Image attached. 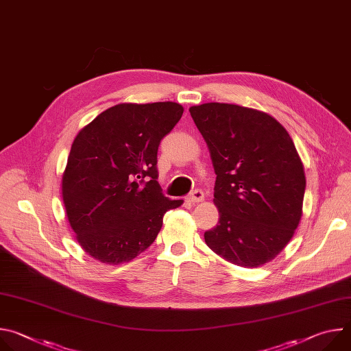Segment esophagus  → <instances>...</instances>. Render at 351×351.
Wrapping results in <instances>:
<instances>
[{
  "mask_svg": "<svg viewBox=\"0 0 351 351\" xmlns=\"http://www.w3.org/2000/svg\"><path fill=\"white\" fill-rule=\"evenodd\" d=\"M203 199H204V193L202 190H198V189L191 191L190 195H189L190 203H199V202H203Z\"/></svg>",
  "mask_w": 351,
  "mask_h": 351,
  "instance_id": "obj_1",
  "label": "esophagus"
}]
</instances>
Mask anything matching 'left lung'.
<instances>
[{
	"instance_id": "8db88e82",
	"label": "left lung",
	"mask_w": 351,
	"mask_h": 351,
	"mask_svg": "<svg viewBox=\"0 0 351 351\" xmlns=\"http://www.w3.org/2000/svg\"><path fill=\"white\" fill-rule=\"evenodd\" d=\"M217 175L218 225L204 233L223 260L245 268L272 261L303 215L304 165L287 130L269 114L225 103L189 108Z\"/></svg>"
}]
</instances>
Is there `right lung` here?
<instances>
[{
  "mask_svg": "<svg viewBox=\"0 0 351 351\" xmlns=\"http://www.w3.org/2000/svg\"><path fill=\"white\" fill-rule=\"evenodd\" d=\"M183 111L172 101L123 103L76 134L62 173V199L77 243L94 260L132 261L154 243L165 213L183 204L165 197L157 182L160 141Z\"/></svg>",
  "mask_w": 351,
  "mask_h": 351,
  "instance_id": "right-lung-1",
  "label": "right lung"
}]
</instances>
